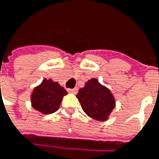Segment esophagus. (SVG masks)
I'll return each mask as SVG.
<instances>
[{"label": "esophagus", "mask_w": 159, "mask_h": 159, "mask_svg": "<svg viewBox=\"0 0 159 159\" xmlns=\"http://www.w3.org/2000/svg\"><path fill=\"white\" fill-rule=\"evenodd\" d=\"M77 92H78V88H76V87H75V88H73V89H68V93H74V94H75Z\"/></svg>", "instance_id": "obj_1"}]
</instances>
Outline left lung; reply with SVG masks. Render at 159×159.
Instances as JSON below:
<instances>
[{
  "label": "left lung",
  "mask_w": 159,
  "mask_h": 159,
  "mask_svg": "<svg viewBox=\"0 0 159 159\" xmlns=\"http://www.w3.org/2000/svg\"><path fill=\"white\" fill-rule=\"evenodd\" d=\"M76 98L85 114L98 121L107 120L116 106L113 94L96 78L87 81L76 94Z\"/></svg>",
  "instance_id": "obj_1"
}]
</instances>
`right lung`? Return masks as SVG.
<instances>
[{
    "instance_id": "1",
    "label": "right lung",
    "mask_w": 159,
    "mask_h": 159,
    "mask_svg": "<svg viewBox=\"0 0 159 159\" xmlns=\"http://www.w3.org/2000/svg\"><path fill=\"white\" fill-rule=\"evenodd\" d=\"M66 94V90L58 82L43 79L32 93V107L43 114H52L59 109L61 100Z\"/></svg>"
}]
</instances>
